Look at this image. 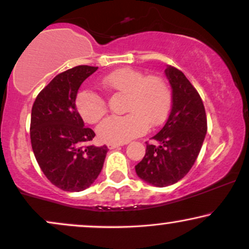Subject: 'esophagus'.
Listing matches in <instances>:
<instances>
[{"label": "esophagus", "mask_w": 249, "mask_h": 249, "mask_svg": "<svg viewBox=\"0 0 249 249\" xmlns=\"http://www.w3.org/2000/svg\"><path fill=\"white\" fill-rule=\"evenodd\" d=\"M107 146L109 149H113V148H118L119 146H123V143L122 142H107Z\"/></svg>", "instance_id": "obj_1"}]
</instances>
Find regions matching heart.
I'll return each instance as SVG.
<instances>
[{
    "label": "heart",
    "instance_id": "b5f03b06",
    "mask_svg": "<svg viewBox=\"0 0 249 249\" xmlns=\"http://www.w3.org/2000/svg\"><path fill=\"white\" fill-rule=\"evenodd\" d=\"M107 90L125 95L124 116H112L102 122L97 134L106 142H124L140 136L148 126L162 124L172 107V89L159 75H147L132 68H122L101 81ZM76 111L89 124L101 121L107 111L103 97L89 89H81L75 96Z\"/></svg>",
    "mask_w": 249,
    "mask_h": 249
}]
</instances>
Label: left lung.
<instances>
[{"label": "left lung", "instance_id": "1", "mask_svg": "<svg viewBox=\"0 0 249 249\" xmlns=\"http://www.w3.org/2000/svg\"><path fill=\"white\" fill-rule=\"evenodd\" d=\"M173 89L172 110L160 132L146 142V153L136 166L137 175L155 187L183 178L198 157L208 130L202 98L181 71L166 70Z\"/></svg>", "mask_w": 249, "mask_h": 249}]
</instances>
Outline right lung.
Masks as SVG:
<instances>
[{
	"instance_id": "1",
	"label": "right lung",
	"mask_w": 249,
	"mask_h": 249,
	"mask_svg": "<svg viewBox=\"0 0 249 249\" xmlns=\"http://www.w3.org/2000/svg\"><path fill=\"white\" fill-rule=\"evenodd\" d=\"M97 68L76 66L58 74L32 106L30 138L36 160L51 183L64 191L90 187L109 151L107 146L85 145L95 132L85 126L74 104L82 82Z\"/></svg>"
}]
</instances>
